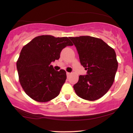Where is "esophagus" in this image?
Returning a JSON list of instances; mask_svg holds the SVG:
<instances>
[{"label":"esophagus","instance_id":"1","mask_svg":"<svg viewBox=\"0 0 133 133\" xmlns=\"http://www.w3.org/2000/svg\"><path fill=\"white\" fill-rule=\"evenodd\" d=\"M66 74H67V76H68V77H69V76H70V74H71V73H70V72H66Z\"/></svg>","mask_w":133,"mask_h":133}]
</instances>
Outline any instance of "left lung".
I'll return each mask as SVG.
<instances>
[{
	"label": "left lung",
	"mask_w": 133,
	"mask_h": 133,
	"mask_svg": "<svg viewBox=\"0 0 133 133\" xmlns=\"http://www.w3.org/2000/svg\"><path fill=\"white\" fill-rule=\"evenodd\" d=\"M69 39L76 47L81 64L88 70L87 75L79 76L74 91L85 100L99 99L114 82L118 67L115 51L99 38L80 36Z\"/></svg>",
	"instance_id": "left-lung-1"
}]
</instances>
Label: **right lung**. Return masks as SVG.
Here are the masks:
<instances>
[{"label":"right lung","instance_id":"right-lung-1","mask_svg":"<svg viewBox=\"0 0 133 133\" xmlns=\"http://www.w3.org/2000/svg\"><path fill=\"white\" fill-rule=\"evenodd\" d=\"M73 44L68 37L42 35L24 45L17 61L19 80L30 98L45 103L59 95L66 80L64 70L55 71L52 62L58 60L62 49Z\"/></svg>","mask_w":133,"mask_h":133}]
</instances>
